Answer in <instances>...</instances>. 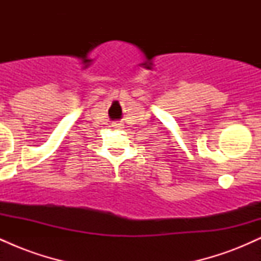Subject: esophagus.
Wrapping results in <instances>:
<instances>
[{"label": "esophagus", "instance_id": "1", "mask_svg": "<svg viewBox=\"0 0 261 261\" xmlns=\"http://www.w3.org/2000/svg\"><path fill=\"white\" fill-rule=\"evenodd\" d=\"M112 126L114 128H122V124H121V122H114Z\"/></svg>", "mask_w": 261, "mask_h": 261}]
</instances>
